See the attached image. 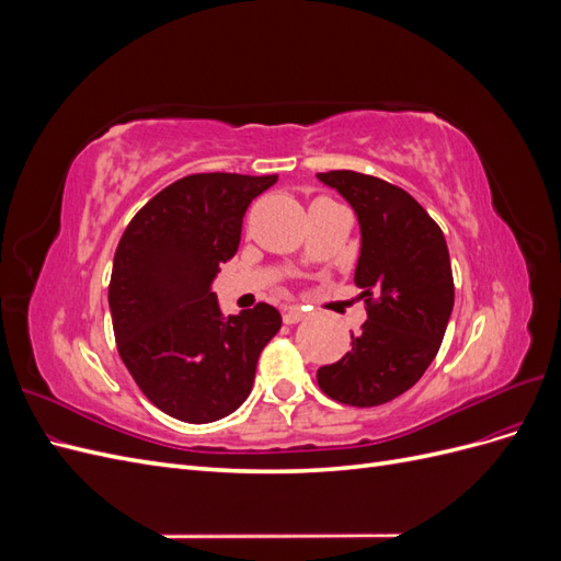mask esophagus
I'll list each match as a JSON object with an SVG mask.
<instances>
[{
	"label": "esophagus",
	"instance_id": "34e87169",
	"mask_svg": "<svg viewBox=\"0 0 561 561\" xmlns=\"http://www.w3.org/2000/svg\"><path fill=\"white\" fill-rule=\"evenodd\" d=\"M304 316V309L299 307V304H293V307H287L285 311H283V320L287 322V325H295V322H299Z\"/></svg>",
	"mask_w": 561,
	"mask_h": 561
}]
</instances>
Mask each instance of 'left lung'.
Returning a JSON list of instances; mask_svg holds the SVG:
<instances>
[{
	"instance_id": "1",
	"label": "left lung",
	"mask_w": 561,
	"mask_h": 561,
	"mask_svg": "<svg viewBox=\"0 0 561 561\" xmlns=\"http://www.w3.org/2000/svg\"><path fill=\"white\" fill-rule=\"evenodd\" d=\"M360 222L355 285L367 307L351 351L318 369L328 398L377 407L410 390L443 344L454 309V276L443 229L400 186L355 171L318 173Z\"/></svg>"
}]
</instances>
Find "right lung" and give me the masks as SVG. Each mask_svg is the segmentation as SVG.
Segmentation results:
<instances>
[{"instance_id":"add662e5","label":"right lung","mask_w":561,"mask_h":561,"mask_svg":"<svg viewBox=\"0 0 561 561\" xmlns=\"http://www.w3.org/2000/svg\"><path fill=\"white\" fill-rule=\"evenodd\" d=\"M278 175H186L138 210L114 252L118 355L151 404L186 423L239 410L262 348L280 330L268 304L225 316L210 283L241 243L243 215Z\"/></svg>"}]
</instances>
